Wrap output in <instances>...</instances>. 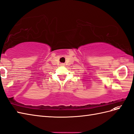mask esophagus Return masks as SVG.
<instances>
[{
	"label": "esophagus",
	"instance_id": "1",
	"mask_svg": "<svg viewBox=\"0 0 134 134\" xmlns=\"http://www.w3.org/2000/svg\"><path fill=\"white\" fill-rule=\"evenodd\" d=\"M61 66H64V64H63V63H62V64H61Z\"/></svg>",
	"mask_w": 134,
	"mask_h": 134
}]
</instances>
